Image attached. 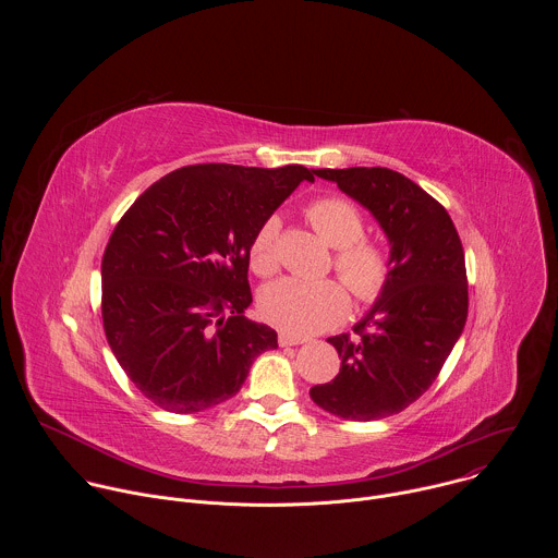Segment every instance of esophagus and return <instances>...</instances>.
I'll use <instances>...</instances> for the list:
<instances>
[{
	"instance_id": "esophagus-1",
	"label": "esophagus",
	"mask_w": 558,
	"mask_h": 558,
	"mask_svg": "<svg viewBox=\"0 0 558 558\" xmlns=\"http://www.w3.org/2000/svg\"><path fill=\"white\" fill-rule=\"evenodd\" d=\"M304 342H308V338L291 336V333H280V336H278V344H280V347H298V344H304Z\"/></svg>"
}]
</instances>
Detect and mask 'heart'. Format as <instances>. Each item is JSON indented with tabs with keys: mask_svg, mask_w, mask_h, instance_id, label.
Here are the masks:
<instances>
[{
	"mask_svg": "<svg viewBox=\"0 0 558 558\" xmlns=\"http://www.w3.org/2000/svg\"><path fill=\"white\" fill-rule=\"evenodd\" d=\"M313 229L336 247V269L350 284L353 295L377 302L390 282V258L377 243L364 241V220L357 207L342 196L315 198L306 207ZM280 218L269 216L252 238L250 265L258 276L276 274ZM351 306L349 290L340 280L282 278L263 289L258 308L265 320L291 336L320 333L340 325Z\"/></svg>",
	"mask_w": 558,
	"mask_h": 558,
	"instance_id": "1",
	"label": "heart"
}]
</instances>
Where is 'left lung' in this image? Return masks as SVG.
Listing matches in <instances>:
<instances>
[{
    "mask_svg": "<svg viewBox=\"0 0 558 558\" xmlns=\"http://www.w3.org/2000/svg\"><path fill=\"white\" fill-rule=\"evenodd\" d=\"M366 207L390 245V282L355 325V338L327 342L340 373L308 390L331 415L373 422L402 413L430 388L468 317L465 258L459 233L430 194L386 168L313 170Z\"/></svg>",
    "mask_w": 558,
    "mask_h": 558,
    "instance_id": "8db88e82",
    "label": "left lung"
}]
</instances>
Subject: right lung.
I'll list each match as a JSON object with an SVG mask.
<instances>
[{
	"instance_id": "right-lung-1",
	"label": "right lung",
	"mask_w": 558,
	"mask_h": 558,
	"mask_svg": "<svg viewBox=\"0 0 558 558\" xmlns=\"http://www.w3.org/2000/svg\"><path fill=\"white\" fill-rule=\"evenodd\" d=\"M313 170L187 166L149 185L101 263L108 344L149 402L190 415L233 397L278 333L252 323L250 245Z\"/></svg>"
}]
</instances>
